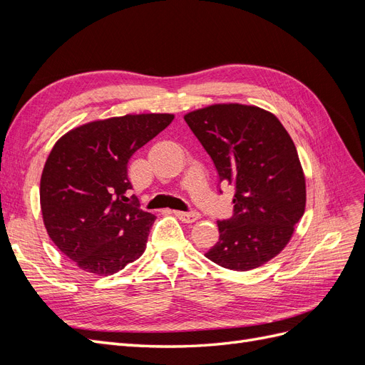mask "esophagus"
Returning a JSON list of instances; mask_svg holds the SVG:
<instances>
[{
    "instance_id": "34e87169",
    "label": "esophagus",
    "mask_w": 365,
    "mask_h": 365,
    "mask_svg": "<svg viewBox=\"0 0 365 365\" xmlns=\"http://www.w3.org/2000/svg\"><path fill=\"white\" fill-rule=\"evenodd\" d=\"M173 215L185 224L195 222V220H197V217H200V213H197V212H178V210H175Z\"/></svg>"
}]
</instances>
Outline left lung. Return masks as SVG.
<instances>
[{"instance_id": "1", "label": "left lung", "mask_w": 365, "mask_h": 365, "mask_svg": "<svg viewBox=\"0 0 365 365\" xmlns=\"http://www.w3.org/2000/svg\"><path fill=\"white\" fill-rule=\"evenodd\" d=\"M212 157L220 182L236 189L235 215L217 220L219 240L207 259L250 271L288 245L306 207V180L288 130L252 105L216 103L184 115Z\"/></svg>"}]
</instances>
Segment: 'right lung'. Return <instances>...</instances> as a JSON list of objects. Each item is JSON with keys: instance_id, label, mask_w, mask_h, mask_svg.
I'll return each instance as SVG.
<instances>
[{"instance_id": "1", "label": "right lung", "mask_w": 365, "mask_h": 365, "mask_svg": "<svg viewBox=\"0 0 365 365\" xmlns=\"http://www.w3.org/2000/svg\"><path fill=\"white\" fill-rule=\"evenodd\" d=\"M173 118L150 113L96 120L53 146L41 175L43 225L81 269L111 275L145 252L155 216L126 196L128 163Z\"/></svg>"}]
</instances>
